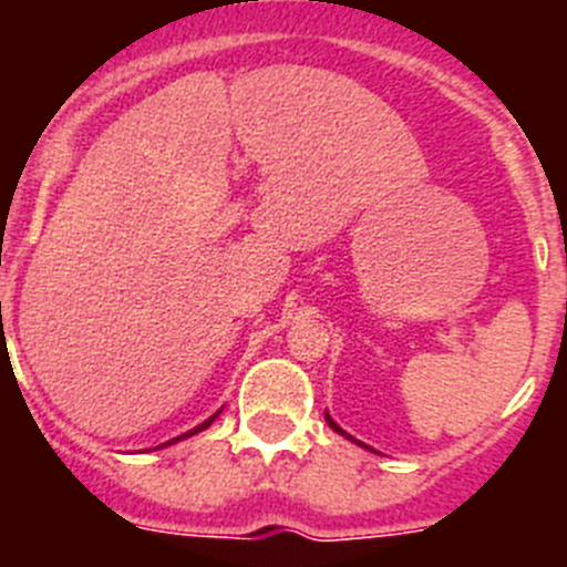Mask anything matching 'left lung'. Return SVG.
I'll list each match as a JSON object with an SVG mask.
<instances>
[{
    "label": "left lung",
    "instance_id": "left-lung-1",
    "mask_svg": "<svg viewBox=\"0 0 567 567\" xmlns=\"http://www.w3.org/2000/svg\"><path fill=\"white\" fill-rule=\"evenodd\" d=\"M324 422H328V424H330V430H333V433L344 435V439H347V441H352V444H358V446H367V444H361V441H358V439H352V435H350V433H344V430H341V427H339V424H336V422H333V419H330V413H328V411H324ZM367 450H372V446H367Z\"/></svg>",
    "mask_w": 567,
    "mask_h": 567
}]
</instances>
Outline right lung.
<instances>
[{
  "mask_svg": "<svg viewBox=\"0 0 567 567\" xmlns=\"http://www.w3.org/2000/svg\"><path fill=\"white\" fill-rule=\"evenodd\" d=\"M217 416H220V411H217V413H212V416H209V419H206V422H200V424H198V427L187 430V433H184V435H178V439L167 441V444H159V446H154V450H165V446H171V444H178V441H184V439H189V435L200 433V430H206V427H209V424H212V422H215V419H217Z\"/></svg>",
  "mask_w": 567,
  "mask_h": 567,
  "instance_id": "add662e5",
  "label": "right lung"
}]
</instances>
